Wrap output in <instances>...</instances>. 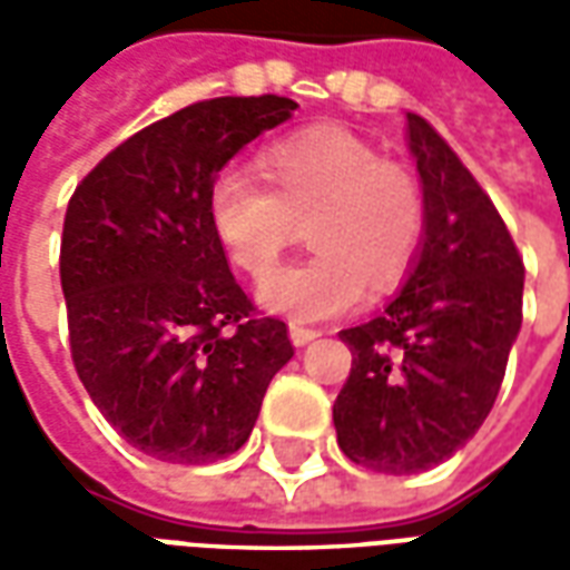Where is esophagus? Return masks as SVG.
Listing matches in <instances>:
<instances>
[{
    "label": "esophagus",
    "instance_id": "esophagus-1",
    "mask_svg": "<svg viewBox=\"0 0 570 570\" xmlns=\"http://www.w3.org/2000/svg\"><path fill=\"white\" fill-rule=\"evenodd\" d=\"M321 335V330H314V326H302V323H289V338H293V345L302 347L314 342Z\"/></svg>",
    "mask_w": 570,
    "mask_h": 570
}]
</instances>
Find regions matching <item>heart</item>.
<instances>
[{"mask_svg":"<svg viewBox=\"0 0 570 570\" xmlns=\"http://www.w3.org/2000/svg\"><path fill=\"white\" fill-rule=\"evenodd\" d=\"M262 174L228 167L210 186V225L228 259L262 281L298 224L318 253L268 278L259 302L289 321L317 323L396 286L419 256L428 204L419 176L335 125L298 130L262 151Z\"/></svg>","mask_w":570,"mask_h":570,"instance_id":"b5f03b06","label":"heart"}]
</instances>
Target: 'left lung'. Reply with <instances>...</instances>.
Returning <instances> with one entry per match:
<instances>
[{
	"label": "left lung",
	"instance_id": "8db88e82",
	"mask_svg": "<svg viewBox=\"0 0 570 570\" xmlns=\"http://www.w3.org/2000/svg\"><path fill=\"white\" fill-rule=\"evenodd\" d=\"M406 134L428 228L387 308L338 333L354 360L333 406L338 449L391 476L452 458L489 419L525 284L501 213L452 146L415 112Z\"/></svg>",
	"mask_w": 570,
	"mask_h": 570
}]
</instances>
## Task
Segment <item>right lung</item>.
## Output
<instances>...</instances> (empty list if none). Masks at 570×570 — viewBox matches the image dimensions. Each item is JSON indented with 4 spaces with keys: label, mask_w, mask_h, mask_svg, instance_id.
Returning <instances> with one entry per match:
<instances>
[{
    "label": "right lung",
    "mask_w": 570,
    "mask_h": 570,
    "mask_svg": "<svg viewBox=\"0 0 570 570\" xmlns=\"http://www.w3.org/2000/svg\"><path fill=\"white\" fill-rule=\"evenodd\" d=\"M296 104L200 100L106 155L69 198L60 286L69 347L104 419L167 464L235 454L293 357L286 323L259 317L210 225V186Z\"/></svg>",
    "instance_id": "obj_1"
}]
</instances>
